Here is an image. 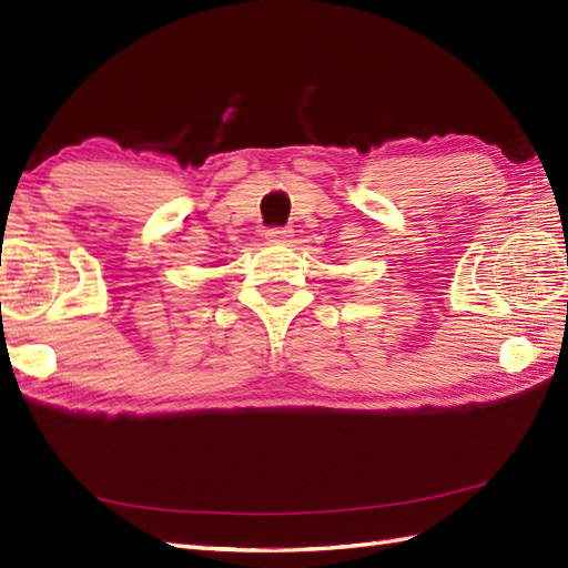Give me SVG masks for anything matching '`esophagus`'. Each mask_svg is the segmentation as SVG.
<instances>
[{
    "label": "esophagus",
    "mask_w": 568,
    "mask_h": 568,
    "mask_svg": "<svg viewBox=\"0 0 568 568\" xmlns=\"http://www.w3.org/2000/svg\"><path fill=\"white\" fill-rule=\"evenodd\" d=\"M291 236H293L291 226H273V229H268V232H265V239H268V241H285Z\"/></svg>",
    "instance_id": "obj_1"
}]
</instances>
